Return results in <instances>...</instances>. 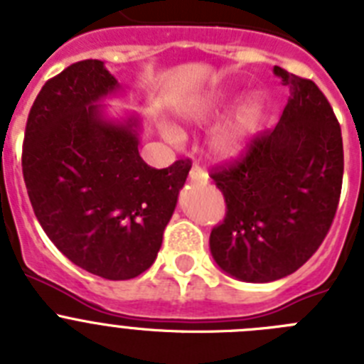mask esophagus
I'll list each match as a JSON object with an SVG mask.
<instances>
[{
	"label": "esophagus",
	"instance_id": "34e87169",
	"mask_svg": "<svg viewBox=\"0 0 364 364\" xmlns=\"http://www.w3.org/2000/svg\"><path fill=\"white\" fill-rule=\"evenodd\" d=\"M189 180H191L193 184H198V186H204L208 184V175H205L204 171H202L200 167H193L191 171H189Z\"/></svg>",
	"mask_w": 364,
	"mask_h": 364
}]
</instances>
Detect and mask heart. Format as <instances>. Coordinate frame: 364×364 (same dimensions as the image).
<instances>
[{"label":"heart","mask_w":364,"mask_h":364,"mask_svg":"<svg viewBox=\"0 0 364 364\" xmlns=\"http://www.w3.org/2000/svg\"><path fill=\"white\" fill-rule=\"evenodd\" d=\"M228 104L226 95H208L195 100L191 104L178 109V127L173 129L169 127L167 134L171 138H178V133H184V129H197L205 127L213 120L220 117ZM264 104L257 95L247 96L239 107L235 109L228 120L222 122L213 134L210 136V154L217 162H235L239 160L252 142L253 131L260 120Z\"/></svg>","instance_id":"b5f03b06"}]
</instances>
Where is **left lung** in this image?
<instances>
[{
    "mask_svg": "<svg viewBox=\"0 0 364 364\" xmlns=\"http://www.w3.org/2000/svg\"><path fill=\"white\" fill-rule=\"evenodd\" d=\"M290 98L273 131L259 134L242 160L211 175L226 218L210 235L222 272L272 282L297 272L332 226L343 184V136L326 96L311 80L273 67Z\"/></svg>",
    "mask_w": 364,
    "mask_h": 364,
    "instance_id": "obj_1",
    "label": "left lung"
}]
</instances>
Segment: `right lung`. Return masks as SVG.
Masks as SVG:
<instances>
[{"instance_id": "obj_1", "label": "right lung", "mask_w": 364, "mask_h": 364, "mask_svg": "<svg viewBox=\"0 0 364 364\" xmlns=\"http://www.w3.org/2000/svg\"><path fill=\"white\" fill-rule=\"evenodd\" d=\"M124 91L100 60H83L41 87L25 127L23 178L38 222L85 272L127 281L156 259L191 169H154L138 153L142 122L112 118L104 100Z\"/></svg>"}]
</instances>
